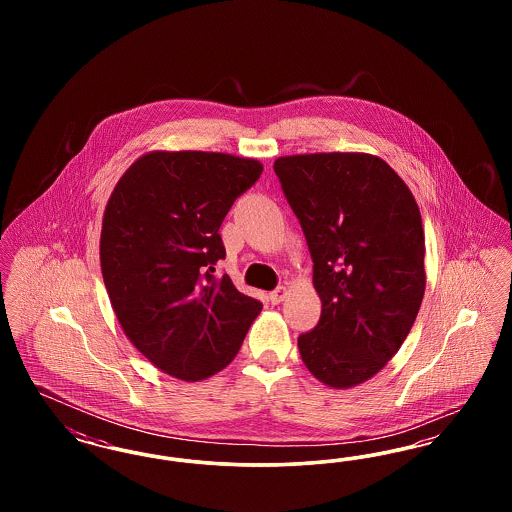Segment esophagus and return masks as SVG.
<instances>
[{
	"instance_id": "1",
	"label": "esophagus",
	"mask_w": 512,
	"mask_h": 512,
	"mask_svg": "<svg viewBox=\"0 0 512 512\" xmlns=\"http://www.w3.org/2000/svg\"><path fill=\"white\" fill-rule=\"evenodd\" d=\"M286 297H288V288H286V286H280V288H276L274 292L268 293V301H270L272 305L282 303Z\"/></svg>"
}]
</instances>
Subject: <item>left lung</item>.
Masks as SVG:
<instances>
[{
  "label": "left lung",
  "instance_id": "left-lung-1",
  "mask_svg": "<svg viewBox=\"0 0 512 512\" xmlns=\"http://www.w3.org/2000/svg\"><path fill=\"white\" fill-rule=\"evenodd\" d=\"M313 257L322 313L297 347L334 390L359 386L407 340L424 288V230L409 186L370 153H303L274 161Z\"/></svg>",
  "mask_w": 512,
  "mask_h": 512
}]
</instances>
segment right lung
<instances>
[{
    "mask_svg": "<svg viewBox=\"0 0 512 512\" xmlns=\"http://www.w3.org/2000/svg\"><path fill=\"white\" fill-rule=\"evenodd\" d=\"M263 172L257 159L217 151H149L107 201L99 261L126 338L149 363L184 382L238 355L263 305L217 278L219 228Z\"/></svg>",
    "mask_w": 512,
    "mask_h": 512,
    "instance_id": "obj_1",
    "label": "right lung"
}]
</instances>
